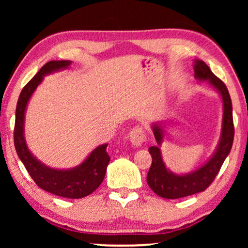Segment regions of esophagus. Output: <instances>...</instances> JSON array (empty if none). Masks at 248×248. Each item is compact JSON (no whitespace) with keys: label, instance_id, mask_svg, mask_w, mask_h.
Returning a JSON list of instances; mask_svg holds the SVG:
<instances>
[{"label":"esophagus","instance_id":"1","mask_svg":"<svg viewBox=\"0 0 248 248\" xmlns=\"http://www.w3.org/2000/svg\"><path fill=\"white\" fill-rule=\"evenodd\" d=\"M130 141L135 147H141L145 141V132L141 126H135L130 132Z\"/></svg>","mask_w":248,"mask_h":248}]
</instances>
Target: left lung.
Masks as SVG:
<instances>
[{"label": "left lung", "mask_w": 248, "mask_h": 248, "mask_svg": "<svg viewBox=\"0 0 248 248\" xmlns=\"http://www.w3.org/2000/svg\"><path fill=\"white\" fill-rule=\"evenodd\" d=\"M194 72L196 79L200 81L208 80L209 83L215 87L221 94L223 103L221 139H220V143L216 154L203 167L199 168L198 170L193 171L191 174L182 176L167 170L164 161H162L160 149L155 145L149 148V152L152 157V164L148 171L147 183L155 194L164 199H181L205 191L215 181L216 176L218 175L223 161L229 155L232 147L233 134H235L232 121V105L226 84L212 73L210 67L203 61H195ZM152 128H154L155 141L158 145H160L162 141L161 127L155 124Z\"/></svg>", "instance_id": "left-lung-1"}]
</instances>
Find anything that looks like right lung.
I'll return each mask as SVG.
<instances>
[{"mask_svg": "<svg viewBox=\"0 0 248 248\" xmlns=\"http://www.w3.org/2000/svg\"><path fill=\"white\" fill-rule=\"evenodd\" d=\"M70 61H50L40 69L35 77L23 87L16 109V124L13 131L15 147L20 160L23 162L30 177L37 186L54 195L67 199H81L91 194L103 183L110 158L106 149L108 144L97 147L82 164L69 170H59L43 165L30 154L23 135V121L27 104L43 81L44 76L54 71L66 69Z\"/></svg>", "mask_w": 248, "mask_h": 248, "instance_id": "add662e5", "label": "right lung"}]
</instances>
